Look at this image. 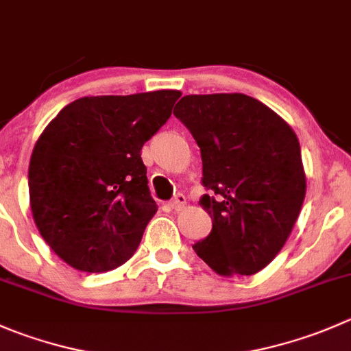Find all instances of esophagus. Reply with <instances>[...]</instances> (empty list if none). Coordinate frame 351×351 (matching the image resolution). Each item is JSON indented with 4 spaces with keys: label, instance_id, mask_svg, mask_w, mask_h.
Segmentation results:
<instances>
[{
    "label": "esophagus",
    "instance_id": "obj_1",
    "mask_svg": "<svg viewBox=\"0 0 351 351\" xmlns=\"http://www.w3.org/2000/svg\"><path fill=\"white\" fill-rule=\"evenodd\" d=\"M168 206H169V209H173V210H182V209H185V206H186V197L183 195V193H176L175 199H173L171 202L168 204Z\"/></svg>",
    "mask_w": 351,
    "mask_h": 351
}]
</instances>
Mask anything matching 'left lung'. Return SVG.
I'll return each instance as SVG.
<instances>
[{
	"mask_svg": "<svg viewBox=\"0 0 351 351\" xmlns=\"http://www.w3.org/2000/svg\"><path fill=\"white\" fill-rule=\"evenodd\" d=\"M173 111L200 147V206L213 230L193 245L221 276H250L283 248L305 199L300 142L273 110L245 94L185 96Z\"/></svg>",
	"mask_w": 351,
	"mask_h": 351,
	"instance_id": "8db88e82",
	"label": "left lung"
}]
</instances>
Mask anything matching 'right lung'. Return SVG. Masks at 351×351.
<instances>
[{"instance_id":"add662e5","label":"right lung","mask_w":351,"mask_h":351,"mask_svg":"<svg viewBox=\"0 0 351 351\" xmlns=\"http://www.w3.org/2000/svg\"><path fill=\"white\" fill-rule=\"evenodd\" d=\"M180 90L80 97L58 113L29 165L30 209L54 254L84 273H106L137 250L158 206L141 158Z\"/></svg>"}]
</instances>
